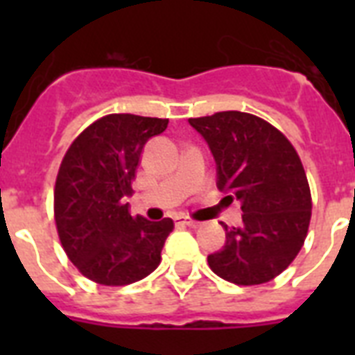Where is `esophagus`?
<instances>
[{"label": "esophagus", "mask_w": 355, "mask_h": 355, "mask_svg": "<svg viewBox=\"0 0 355 355\" xmlns=\"http://www.w3.org/2000/svg\"><path fill=\"white\" fill-rule=\"evenodd\" d=\"M175 221H177L178 225H182V227H189V228H199L200 227L199 221H193V219H189V217H186V216L175 217Z\"/></svg>", "instance_id": "obj_1"}]
</instances>
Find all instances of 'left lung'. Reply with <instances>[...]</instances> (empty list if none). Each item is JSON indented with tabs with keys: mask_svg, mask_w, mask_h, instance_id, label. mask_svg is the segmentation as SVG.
Instances as JSON below:
<instances>
[{
	"mask_svg": "<svg viewBox=\"0 0 355 355\" xmlns=\"http://www.w3.org/2000/svg\"><path fill=\"white\" fill-rule=\"evenodd\" d=\"M217 164V188L241 200L243 225L208 256L223 280L259 286L284 272L308 236L311 191L300 156L276 127L254 114L216 112L189 118Z\"/></svg>",
	"mask_w": 355,
	"mask_h": 355,
	"instance_id": "1",
	"label": "left lung"
}]
</instances>
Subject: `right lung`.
Here are the masks:
<instances>
[{"instance_id":"add662e5","label":"right lung","mask_w":355,"mask_h":355,"mask_svg":"<svg viewBox=\"0 0 355 355\" xmlns=\"http://www.w3.org/2000/svg\"><path fill=\"white\" fill-rule=\"evenodd\" d=\"M169 119L108 114L69 145L55 182V225L69 261L101 286H128L160 265L173 219L128 214L125 197L147 139Z\"/></svg>"}]
</instances>
